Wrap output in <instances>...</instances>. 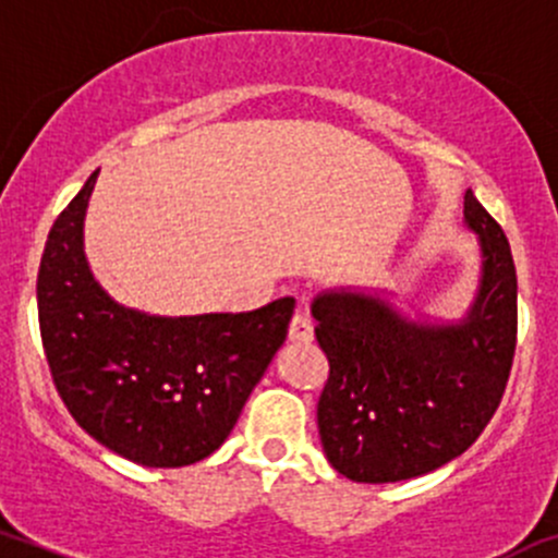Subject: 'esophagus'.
I'll return each instance as SVG.
<instances>
[{
	"label": "esophagus",
	"instance_id": "1",
	"mask_svg": "<svg viewBox=\"0 0 558 558\" xmlns=\"http://www.w3.org/2000/svg\"><path fill=\"white\" fill-rule=\"evenodd\" d=\"M289 339L293 344H310L312 339H315V328H312V320L307 315H293L291 320V328H289Z\"/></svg>",
	"mask_w": 558,
	"mask_h": 558
}]
</instances>
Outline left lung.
<instances>
[{"label": "left lung", "instance_id": "left-lung-1", "mask_svg": "<svg viewBox=\"0 0 558 558\" xmlns=\"http://www.w3.org/2000/svg\"><path fill=\"white\" fill-rule=\"evenodd\" d=\"M463 225L480 243V272L461 317L426 315L373 286H330L312 299L330 365L317 428L347 480L384 485L445 466L500 405L517 347V269L504 230L471 190Z\"/></svg>", "mask_w": 558, "mask_h": 558}]
</instances>
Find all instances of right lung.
Here are the masks:
<instances>
[{"label":"right lung","instance_id":"right-lung-1","mask_svg":"<svg viewBox=\"0 0 558 558\" xmlns=\"http://www.w3.org/2000/svg\"><path fill=\"white\" fill-rule=\"evenodd\" d=\"M97 174L54 219L36 304L54 387L102 448L150 469L204 461L228 439L283 347L293 299L254 312L150 315L102 289L84 251Z\"/></svg>","mask_w":558,"mask_h":558}]
</instances>
